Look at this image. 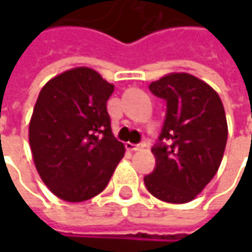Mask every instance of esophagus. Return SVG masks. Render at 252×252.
<instances>
[{
    "label": "esophagus",
    "mask_w": 252,
    "mask_h": 252,
    "mask_svg": "<svg viewBox=\"0 0 252 252\" xmlns=\"http://www.w3.org/2000/svg\"><path fill=\"white\" fill-rule=\"evenodd\" d=\"M126 149L129 151H140L144 149V144H133V143H126Z\"/></svg>",
    "instance_id": "esophagus-1"
}]
</instances>
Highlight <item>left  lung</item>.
Here are the masks:
<instances>
[{
    "instance_id": "1",
    "label": "left lung",
    "mask_w": 252,
    "mask_h": 252,
    "mask_svg": "<svg viewBox=\"0 0 252 252\" xmlns=\"http://www.w3.org/2000/svg\"><path fill=\"white\" fill-rule=\"evenodd\" d=\"M150 91L167 101V118L160 143L151 149L156 169L144 177L146 188L167 203H188L206 188L223 160L226 112L218 92L192 74H167L150 84Z\"/></svg>"
}]
</instances>
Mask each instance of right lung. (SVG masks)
<instances>
[{
	"label": "right lung",
	"instance_id": "1",
	"mask_svg": "<svg viewBox=\"0 0 252 252\" xmlns=\"http://www.w3.org/2000/svg\"><path fill=\"white\" fill-rule=\"evenodd\" d=\"M115 85L90 67L44 84L29 122V144L44 185L65 202H84L106 188L125 144L115 139L106 102Z\"/></svg>",
	"mask_w": 252,
	"mask_h": 252
}]
</instances>
